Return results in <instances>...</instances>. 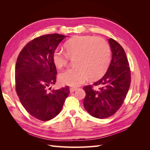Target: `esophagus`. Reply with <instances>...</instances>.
Here are the masks:
<instances>
[{
	"instance_id": "esophagus-1",
	"label": "esophagus",
	"mask_w": 150,
	"mask_h": 150,
	"mask_svg": "<svg viewBox=\"0 0 150 150\" xmlns=\"http://www.w3.org/2000/svg\"><path fill=\"white\" fill-rule=\"evenodd\" d=\"M77 90V88H70V92L71 93H73V92H74L75 91H76Z\"/></svg>"
}]
</instances>
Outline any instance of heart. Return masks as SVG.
Masks as SVG:
<instances>
[{
	"label": "heart",
	"mask_w": 150,
	"mask_h": 150,
	"mask_svg": "<svg viewBox=\"0 0 150 150\" xmlns=\"http://www.w3.org/2000/svg\"><path fill=\"white\" fill-rule=\"evenodd\" d=\"M66 53L56 50L52 61L57 69L67 66L74 59L76 67L62 72L60 82L70 86H78L89 78L98 79L105 74L111 60V49L105 40L93 35H76L64 44Z\"/></svg>",
	"instance_id": "obj_1"
}]
</instances>
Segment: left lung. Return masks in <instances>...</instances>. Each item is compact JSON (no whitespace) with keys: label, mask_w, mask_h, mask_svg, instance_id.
Masks as SVG:
<instances>
[{"label":"left lung","mask_w":150,"mask_h":150,"mask_svg":"<svg viewBox=\"0 0 150 150\" xmlns=\"http://www.w3.org/2000/svg\"><path fill=\"white\" fill-rule=\"evenodd\" d=\"M112 59L101 79L83 88L86 92L84 106L89 115L97 118H106L116 113L122 106L131 84V71L126 52L121 45L109 39ZM94 86H99L94 90Z\"/></svg>","instance_id":"left-lung-1"}]
</instances>
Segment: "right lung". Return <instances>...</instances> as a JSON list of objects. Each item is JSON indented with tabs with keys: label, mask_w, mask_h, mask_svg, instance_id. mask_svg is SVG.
Returning a JSON list of instances; mask_svg holds the SVG:
<instances>
[{
	"label": "right lung",
	"mask_w": 150,
	"mask_h": 150,
	"mask_svg": "<svg viewBox=\"0 0 150 150\" xmlns=\"http://www.w3.org/2000/svg\"><path fill=\"white\" fill-rule=\"evenodd\" d=\"M66 35H43L32 40L22 49L16 65V90L22 106L40 121H49L62 110L70 93L69 86L47 89L56 82V67L52 54Z\"/></svg>",
	"instance_id": "right-lung-1"
}]
</instances>
